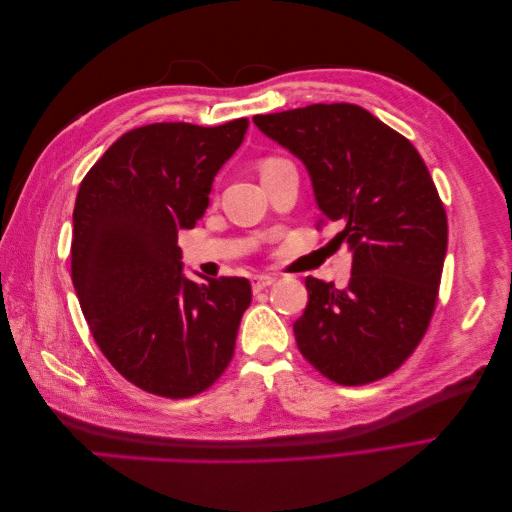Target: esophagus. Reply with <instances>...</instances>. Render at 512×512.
Here are the masks:
<instances>
[{
  "instance_id": "obj_1",
  "label": "esophagus",
  "mask_w": 512,
  "mask_h": 512,
  "mask_svg": "<svg viewBox=\"0 0 512 512\" xmlns=\"http://www.w3.org/2000/svg\"><path fill=\"white\" fill-rule=\"evenodd\" d=\"M271 284H275V277H271V275H254V277H252V288H254V292L265 290V288H269Z\"/></svg>"
}]
</instances>
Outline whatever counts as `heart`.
Segmentation results:
<instances>
[{"mask_svg": "<svg viewBox=\"0 0 512 512\" xmlns=\"http://www.w3.org/2000/svg\"><path fill=\"white\" fill-rule=\"evenodd\" d=\"M284 160H280V158H267L265 162L260 164V170H267V168H273V166H277V164H282Z\"/></svg>", "mask_w": 512, "mask_h": 512, "instance_id": "b5f03b06", "label": "heart"}]
</instances>
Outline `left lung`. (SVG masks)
<instances>
[{
    "instance_id": "8db88e82",
    "label": "left lung",
    "mask_w": 512,
    "mask_h": 512,
    "mask_svg": "<svg viewBox=\"0 0 512 512\" xmlns=\"http://www.w3.org/2000/svg\"><path fill=\"white\" fill-rule=\"evenodd\" d=\"M254 123L305 164L320 222H335L333 243L352 252L346 288L305 277L309 301L292 324L301 354L344 386L393 374L429 327L448 243L423 158L356 104H312Z\"/></svg>"
}]
</instances>
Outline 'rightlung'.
Masks as SVG:
<instances>
[{
  "mask_svg": "<svg viewBox=\"0 0 512 512\" xmlns=\"http://www.w3.org/2000/svg\"><path fill=\"white\" fill-rule=\"evenodd\" d=\"M250 121L151 123L104 151L72 213V284L96 344L147 393L185 399L218 380L252 301L245 277L183 275L177 235L209 207L213 177Z\"/></svg>",
  "mask_w": 512,
  "mask_h": 512,
  "instance_id": "1",
  "label": "right lung"
}]
</instances>
